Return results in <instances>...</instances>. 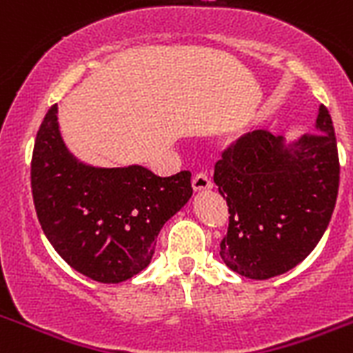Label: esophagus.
Returning <instances> with one entry per match:
<instances>
[{
	"instance_id": "34e87169",
	"label": "esophagus",
	"mask_w": 353,
	"mask_h": 353,
	"mask_svg": "<svg viewBox=\"0 0 353 353\" xmlns=\"http://www.w3.org/2000/svg\"><path fill=\"white\" fill-rule=\"evenodd\" d=\"M192 189H194L196 192L199 191H208V189H212V182L210 179H208L207 173H198L194 174V179H192Z\"/></svg>"
}]
</instances>
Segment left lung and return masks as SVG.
<instances>
[{"instance_id": "left-lung-1", "label": "left lung", "mask_w": 353, "mask_h": 353, "mask_svg": "<svg viewBox=\"0 0 353 353\" xmlns=\"http://www.w3.org/2000/svg\"><path fill=\"white\" fill-rule=\"evenodd\" d=\"M214 182L230 212L224 263L249 279L288 272L320 242L338 198V143L325 105L316 132L292 146L267 130L242 136L217 161Z\"/></svg>"}]
</instances>
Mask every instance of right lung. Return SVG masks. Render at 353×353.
Masks as SVG:
<instances>
[{
  "label": "right lung",
  "mask_w": 353,
  "mask_h": 353,
  "mask_svg": "<svg viewBox=\"0 0 353 353\" xmlns=\"http://www.w3.org/2000/svg\"><path fill=\"white\" fill-rule=\"evenodd\" d=\"M51 105L37 132L31 192L56 252L83 276L121 283L146 269L161 228L192 196L191 171L157 176L143 166L92 168L68 154Z\"/></svg>",
  "instance_id": "right-lung-1"
}]
</instances>
